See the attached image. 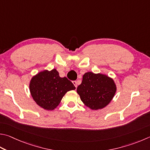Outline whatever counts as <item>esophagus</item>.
Returning <instances> with one entry per match:
<instances>
[{
  "mask_svg": "<svg viewBox=\"0 0 150 150\" xmlns=\"http://www.w3.org/2000/svg\"><path fill=\"white\" fill-rule=\"evenodd\" d=\"M73 84H74V85H75V88H77V81H73Z\"/></svg>",
  "mask_w": 150,
  "mask_h": 150,
  "instance_id": "obj_1",
  "label": "esophagus"
}]
</instances>
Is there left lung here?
Segmentation results:
<instances>
[{"instance_id":"1","label":"left lung","mask_w":150,"mask_h":150,"mask_svg":"<svg viewBox=\"0 0 150 150\" xmlns=\"http://www.w3.org/2000/svg\"><path fill=\"white\" fill-rule=\"evenodd\" d=\"M117 86L112 78L102 73L86 72L77 88L81 101L92 110H101L113 98Z\"/></svg>"}]
</instances>
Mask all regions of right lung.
I'll return each instance as SVG.
<instances>
[{
  "instance_id": "1",
  "label": "right lung",
  "mask_w": 150,
  "mask_h": 150,
  "mask_svg": "<svg viewBox=\"0 0 150 150\" xmlns=\"http://www.w3.org/2000/svg\"><path fill=\"white\" fill-rule=\"evenodd\" d=\"M75 89L73 84L66 77H59L56 69L40 71L33 76L29 82L33 99L38 105L47 111L56 109L66 92Z\"/></svg>"
}]
</instances>
